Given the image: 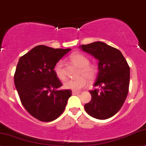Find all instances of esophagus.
<instances>
[{"mask_svg": "<svg viewBox=\"0 0 146 146\" xmlns=\"http://www.w3.org/2000/svg\"><path fill=\"white\" fill-rule=\"evenodd\" d=\"M79 93H80L79 91H72V94L73 95H77V94H79Z\"/></svg>", "mask_w": 146, "mask_h": 146, "instance_id": "esophagus-1", "label": "esophagus"}]
</instances>
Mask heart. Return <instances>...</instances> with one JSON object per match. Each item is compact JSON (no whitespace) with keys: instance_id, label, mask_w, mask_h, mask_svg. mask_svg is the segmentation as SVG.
Returning <instances> with one entry per match:
<instances>
[{"instance_id":"heart-1","label":"heart","mask_w":146,"mask_h":146,"mask_svg":"<svg viewBox=\"0 0 146 146\" xmlns=\"http://www.w3.org/2000/svg\"><path fill=\"white\" fill-rule=\"evenodd\" d=\"M70 58L74 64L80 68V75H82V76L76 79H68L64 82V85L66 89L78 91L87 87L89 83L88 79L93 80L95 78L97 74V69L94 66L89 65V59L81 53H74L71 55ZM53 70L56 76L59 80H63L66 78L64 63L62 60L58 61L55 64Z\"/></svg>"}]
</instances>
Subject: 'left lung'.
Here are the masks:
<instances>
[{
    "label": "left lung",
    "mask_w": 146,
    "mask_h": 146,
    "mask_svg": "<svg viewBox=\"0 0 146 146\" xmlns=\"http://www.w3.org/2000/svg\"><path fill=\"white\" fill-rule=\"evenodd\" d=\"M80 47L99 60L94 87L100 89L90 91L91 100L84 105V109L93 118L108 119L120 110L127 98L130 68L121 52L106 43L98 41Z\"/></svg>",
    "instance_id": "left-lung-1"
}]
</instances>
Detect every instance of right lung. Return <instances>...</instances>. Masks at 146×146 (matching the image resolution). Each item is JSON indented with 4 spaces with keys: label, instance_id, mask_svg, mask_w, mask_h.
Returning <instances> with one entry per match:
<instances>
[{
    "label": "right lung",
    "instance_id": "add662e5",
    "mask_svg": "<svg viewBox=\"0 0 146 146\" xmlns=\"http://www.w3.org/2000/svg\"><path fill=\"white\" fill-rule=\"evenodd\" d=\"M71 48H53L38 45L19 59L14 82L21 102L32 116L51 122L62 114L71 90H59L62 85L54 66Z\"/></svg>",
    "mask_w": 146,
    "mask_h": 146
}]
</instances>
